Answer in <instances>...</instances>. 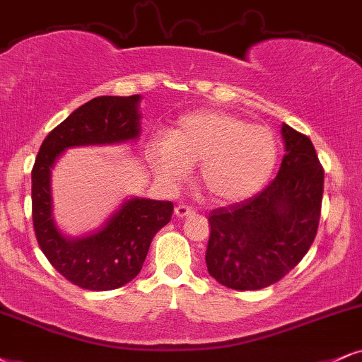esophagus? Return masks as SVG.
Masks as SVG:
<instances>
[{
    "instance_id": "obj_1",
    "label": "esophagus",
    "mask_w": 362,
    "mask_h": 362,
    "mask_svg": "<svg viewBox=\"0 0 362 362\" xmlns=\"http://www.w3.org/2000/svg\"><path fill=\"white\" fill-rule=\"evenodd\" d=\"M174 215L177 218H186V216H194L196 215V209L189 208L188 204H177L176 208H174Z\"/></svg>"
}]
</instances>
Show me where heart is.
I'll return each instance as SVG.
<instances>
[{
  "label": "heart",
  "instance_id": "1",
  "mask_svg": "<svg viewBox=\"0 0 362 362\" xmlns=\"http://www.w3.org/2000/svg\"><path fill=\"white\" fill-rule=\"evenodd\" d=\"M279 158L275 134L236 115L203 110L174 124L169 136L149 146V163L164 180L177 182L198 164L196 185L211 203H236L265 185Z\"/></svg>",
  "mask_w": 362,
  "mask_h": 362
}]
</instances>
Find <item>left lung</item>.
Listing matches in <instances>:
<instances>
[{
    "label": "left lung",
    "instance_id": "1",
    "mask_svg": "<svg viewBox=\"0 0 362 362\" xmlns=\"http://www.w3.org/2000/svg\"><path fill=\"white\" fill-rule=\"evenodd\" d=\"M285 156L279 174L252 198L209 213L206 267L235 290L265 288L282 280L317 235L324 168L305 134L282 126Z\"/></svg>",
    "mask_w": 362,
    "mask_h": 362
}]
</instances>
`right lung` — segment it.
Listing matches in <instances>:
<instances>
[{
    "label": "right lung",
    "mask_w": 362,
    "mask_h": 362,
    "mask_svg": "<svg viewBox=\"0 0 362 362\" xmlns=\"http://www.w3.org/2000/svg\"><path fill=\"white\" fill-rule=\"evenodd\" d=\"M139 95L95 97L80 105L45 137L31 169V216L38 245L58 274L86 290H114L139 274L154 235L173 216L171 202L131 199L105 226L69 240L52 218L50 169L72 146L112 144L139 136Z\"/></svg>",
    "instance_id": "obj_1"
}]
</instances>
